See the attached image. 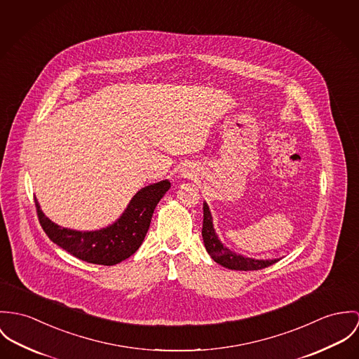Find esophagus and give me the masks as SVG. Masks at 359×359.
<instances>
[{"label": "esophagus", "instance_id": "34e87169", "mask_svg": "<svg viewBox=\"0 0 359 359\" xmlns=\"http://www.w3.org/2000/svg\"><path fill=\"white\" fill-rule=\"evenodd\" d=\"M183 176H184V177H190V176H191V173H190L189 170H184V172H183Z\"/></svg>", "mask_w": 359, "mask_h": 359}]
</instances>
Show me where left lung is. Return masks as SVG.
I'll return each instance as SVG.
<instances>
[{
    "mask_svg": "<svg viewBox=\"0 0 359 359\" xmlns=\"http://www.w3.org/2000/svg\"><path fill=\"white\" fill-rule=\"evenodd\" d=\"M202 238H203L206 252L210 255V257L220 266L230 269V270H239V271L262 270V269H266V267L277 263L279 260V259L257 260V259H252V257H245L242 255H237L236 252H231L229 248H226L215 233L212 215H210V210H209V206L206 205V202L203 203Z\"/></svg>",
    "mask_w": 359,
    "mask_h": 359,
    "instance_id": "1",
    "label": "left lung"
}]
</instances>
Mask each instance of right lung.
Returning a JSON list of instances; mask_svg holds the SVG:
<instances>
[{"instance_id": "obj_1", "label": "right lung", "mask_w": 359, "mask_h": 359, "mask_svg": "<svg viewBox=\"0 0 359 359\" xmlns=\"http://www.w3.org/2000/svg\"><path fill=\"white\" fill-rule=\"evenodd\" d=\"M170 189L168 180L143 187L130 199L120 219L111 226L96 231H77L60 227L49 220L34 198L41 227L57 246L80 260L114 266L132 256L146 237L154 209Z\"/></svg>"}]
</instances>
